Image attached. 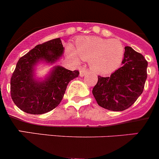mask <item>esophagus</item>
<instances>
[{"label": "esophagus", "mask_w": 159, "mask_h": 159, "mask_svg": "<svg viewBox=\"0 0 159 159\" xmlns=\"http://www.w3.org/2000/svg\"><path fill=\"white\" fill-rule=\"evenodd\" d=\"M87 72H88V70L85 69V68H83V69H81V70H80V76L81 77L84 76V75H86Z\"/></svg>", "instance_id": "1"}]
</instances>
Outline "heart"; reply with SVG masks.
Returning <instances> with one entry per match:
<instances>
[{"label": "heart", "instance_id": "obj_1", "mask_svg": "<svg viewBox=\"0 0 159 159\" xmlns=\"http://www.w3.org/2000/svg\"><path fill=\"white\" fill-rule=\"evenodd\" d=\"M75 51L68 47L70 56L75 61L81 59L89 61L91 69L99 75H107L121 64L125 48L118 39H104L98 37H81L76 40Z\"/></svg>", "mask_w": 159, "mask_h": 159}]
</instances>
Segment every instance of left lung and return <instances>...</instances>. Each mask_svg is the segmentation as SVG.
Instances as JSON below:
<instances>
[{"label":"left lung","instance_id":"8db88e82","mask_svg":"<svg viewBox=\"0 0 159 159\" xmlns=\"http://www.w3.org/2000/svg\"><path fill=\"white\" fill-rule=\"evenodd\" d=\"M148 61L131 47H125L121 66L110 77L98 76L93 94L98 105L112 111L132 106L142 94L147 79Z\"/></svg>","mask_w":159,"mask_h":159}]
</instances>
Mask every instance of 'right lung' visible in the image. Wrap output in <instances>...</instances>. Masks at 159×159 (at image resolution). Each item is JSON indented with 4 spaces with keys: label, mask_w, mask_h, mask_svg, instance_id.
<instances>
[{
    "label": "right lung",
    "mask_w": 159,
    "mask_h": 159,
    "mask_svg": "<svg viewBox=\"0 0 159 159\" xmlns=\"http://www.w3.org/2000/svg\"><path fill=\"white\" fill-rule=\"evenodd\" d=\"M63 53L60 38L38 44L19 59L11 78V96L20 110L41 115L60 103L70 81L79 75L78 70L56 66L51 75L41 82L34 79V66L40 59L54 63Z\"/></svg>",
    "instance_id": "right-lung-1"
}]
</instances>
